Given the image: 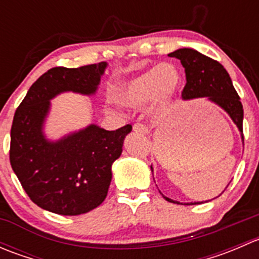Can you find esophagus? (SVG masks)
<instances>
[{
	"label": "esophagus",
	"instance_id": "esophagus-1",
	"mask_svg": "<svg viewBox=\"0 0 259 259\" xmlns=\"http://www.w3.org/2000/svg\"><path fill=\"white\" fill-rule=\"evenodd\" d=\"M133 130H134L137 134H140V135H145L148 134V126L144 124H142V122H137V124L133 125Z\"/></svg>",
	"mask_w": 259,
	"mask_h": 259
}]
</instances>
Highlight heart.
I'll use <instances>...</instances> for the list:
<instances>
[{"label": "heart", "instance_id": "obj_1", "mask_svg": "<svg viewBox=\"0 0 259 259\" xmlns=\"http://www.w3.org/2000/svg\"><path fill=\"white\" fill-rule=\"evenodd\" d=\"M180 82L178 67L164 62L120 86L115 98L120 105L127 109L143 108L151 99L159 105H166L178 93Z\"/></svg>", "mask_w": 259, "mask_h": 259}]
</instances>
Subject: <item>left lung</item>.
Listing matches in <instances>:
<instances>
[{"mask_svg": "<svg viewBox=\"0 0 259 259\" xmlns=\"http://www.w3.org/2000/svg\"><path fill=\"white\" fill-rule=\"evenodd\" d=\"M168 56L180 60L185 70L187 83L182 91L183 99H209L229 114L243 139V106L227 70L218 61L193 49H179ZM164 198L170 203H178Z\"/></svg>", "mask_w": 259, "mask_h": 259, "instance_id": "8db88e82", "label": "left lung"}]
</instances>
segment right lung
<instances>
[{"instance_id":"obj_1","label":"right lung","mask_w":259,"mask_h":259,"mask_svg":"<svg viewBox=\"0 0 259 259\" xmlns=\"http://www.w3.org/2000/svg\"><path fill=\"white\" fill-rule=\"evenodd\" d=\"M106 65L50 69L32 83L15 113L10 163L26 194L42 209L79 215L108 195L111 165L121 155L132 125L109 132L93 124L55 143L42 133L50 100L64 91L94 94Z\"/></svg>"}]
</instances>
